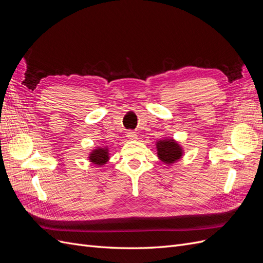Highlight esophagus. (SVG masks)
Masks as SVG:
<instances>
[{"label":"esophagus","instance_id":"34e87169","mask_svg":"<svg viewBox=\"0 0 263 263\" xmlns=\"http://www.w3.org/2000/svg\"><path fill=\"white\" fill-rule=\"evenodd\" d=\"M127 137H128V139H130V140H135V139L138 138L137 134L135 133V132H128V133H127Z\"/></svg>","mask_w":263,"mask_h":263}]
</instances>
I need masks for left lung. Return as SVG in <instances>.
I'll return each instance as SVG.
<instances>
[{
	"instance_id": "1",
	"label": "left lung",
	"mask_w": 263,
	"mask_h": 263,
	"mask_svg": "<svg viewBox=\"0 0 263 263\" xmlns=\"http://www.w3.org/2000/svg\"><path fill=\"white\" fill-rule=\"evenodd\" d=\"M157 156L165 164H172L182 158L183 151L181 145L173 138H163L156 142Z\"/></svg>"
}]
</instances>
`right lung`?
Instances as JSON below:
<instances>
[{"mask_svg": "<svg viewBox=\"0 0 263 263\" xmlns=\"http://www.w3.org/2000/svg\"><path fill=\"white\" fill-rule=\"evenodd\" d=\"M89 160L95 165L102 166L109 160V151L107 147H98L93 149L89 155Z\"/></svg>", "mask_w": 263, "mask_h": 263, "instance_id": "add662e5", "label": "right lung"}]
</instances>
